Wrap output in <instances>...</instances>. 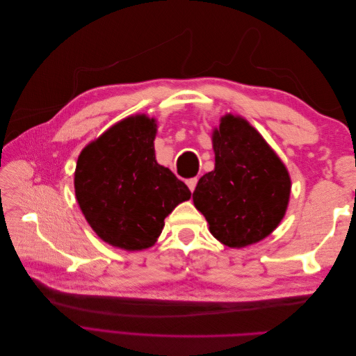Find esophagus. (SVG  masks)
I'll use <instances>...</instances> for the list:
<instances>
[{"instance_id":"esophagus-1","label":"esophagus","mask_w":356,"mask_h":356,"mask_svg":"<svg viewBox=\"0 0 356 356\" xmlns=\"http://www.w3.org/2000/svg\"><path fill=\"white\" fill-rule=\"evenodd\" d=\"M197 181H199L197 177H196V178H190V179L186 181L188 188H190V191H195V188H196V186H197Z\"/></svg>"}]
</instances>
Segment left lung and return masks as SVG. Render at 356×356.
<instances>
[{"instance_id": "1", "label": "left lung", "mask_w": 356, "mask_h": 356, "mask_svg": "<svg viewBox=\"0 0 356 356\" xmlns=\"http://www.w3.org/2000/svg\"><path fill=\"white\" fill-rule=\"evenodd\" d=\"M215 169L193 193L215 239L230 248L255 243L284 218L291 179L263 136L241 117L221 118L213 136Z\"/></svg>"}]
</instances>
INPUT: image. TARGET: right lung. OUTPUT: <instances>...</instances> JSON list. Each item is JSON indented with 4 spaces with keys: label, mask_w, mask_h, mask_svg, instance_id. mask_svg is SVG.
Instances as JSON below:
<instances>
[{
    "label": "right lung",
    "mask_w": 356,
    "mask_h": 356,
    "mask_svg": "<svg viewBox=\"0 0 356 356\" xmlns=\"http://www.w3.org/2000/svg\"><path fill=\"white\" fill-rule=\"evenodd\" d=\"M156 123L127 117L86 147L74 177L80 209L102 241L126 251L153 246L165 218L191 193L154 153Z\"/></svg>",
    "instance_id": "right-lung-1"
}]
</instances>
